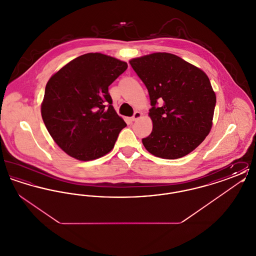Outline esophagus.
Here are the masks:
<instances>
[{
  "label": "esophagus",
  "mask_w": 256,
  "mask_h": 256,
  "mask_svg": "<svg viewBox=\"0 0 256 256\" xmlns=\"http://www.w3.org/2000/svg\"><path fill=\"white\" fill-rule=\"evenodd\" d=\"M141 116H142V113H141L140 111H136V112L134 113V116H132V121H137L138 119H140V118H141Z\"/></svg>",
  "instance_id": "34e87169"
}]
</instances>
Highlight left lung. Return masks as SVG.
Returning a JSON list of instances; mask_svg holds the SVG:
<instances>
[{
    "mask_svg": "<svg viewBox=\"0 0 256 256\" xmlns=\"http://www.w3.org/2000/svg\"><path fill=\"white\" fill-rule=\"evenodd\" d=\"M130 63L146 86L152 106V130L142 139L146 150L164 159L193 152L213 124L216 94L206 74L169 52L150 54Z\"/></svg>",
    "mask_w": 256,
    "mask_h": 256,
    "instance_id": "left-lung-1",
    "label": "left lung"
}]
</instances>
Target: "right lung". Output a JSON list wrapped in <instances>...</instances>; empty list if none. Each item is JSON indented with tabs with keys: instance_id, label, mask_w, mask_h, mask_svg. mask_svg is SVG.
I'll list each match as a JSON object with an SVG mask.
<instances>
[{
	"instance_id": "add662e5",
	"label": "right lung",
	"mask_w": 256,
	"mask_h": 256,
	"mask_svg": "<svg viewBox=\"0 0 256 256\" xmlns=\"http://www.w3.org/2000/svg\"><path fill=\"white\" fill-rule=\"evenodd\" d=\"M126 68L124 61L89 52L50 78L42 119L56 145L71 158L90 161L114 148L126 124L112 106L108 86Z\"/></svg>"
}]
</instances>
